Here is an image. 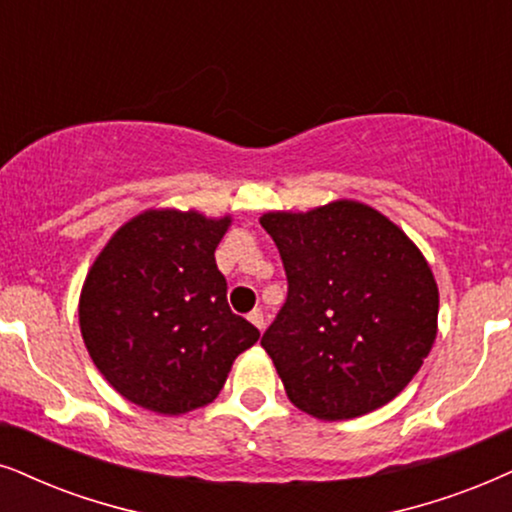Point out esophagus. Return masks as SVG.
<instances>
[{"label": "esophagus", "mask_w": 512, "mask_h": 512, "mask_svg": "<svg viewBox=\"0 0 512 512\" xmlns=\"http://www.w3.org/2000/svg\"><path fill=\"white\" fill-rule=\"evenodd\" d=\"M248 321L255 328H260V331H264V314L260 312V309H252V312L248 314Z\"/></svg>", "instance_id": "1"}]
</instances>
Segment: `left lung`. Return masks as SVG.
Returning a JSON list of instances; mask_svg holds the SVG:
<instances>
[{"instance_id": "1", "label": "left lung", "mask_w": 512, "mask_h": 512, "mask_svg": "<svg viewBox=\"0 0 512 512\" xmlns=\"http://www.w3.org/2000/svg\"><path fill=\"white\" fill-rule=\"evenodd\" d=\"M288 300L262 335L288 399L321 420L371 413L411 383L437 338L439 290L418 245L359 200L264 212Z\"/></svg>"}]
</instances>
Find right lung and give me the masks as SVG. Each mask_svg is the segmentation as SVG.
Instances as JSON below:
<instances>
[{"instance_id": "right-lung-1", "label": "right lung", "mask_w": 512, "mask_h": 512, "mask_svg": "<svg viewBox=\"0 0 512 512\" xmlns=\"http://www.w3.org/2000/svg\"><path fill=\"white\" fill-rule=\"evenodd\" d=\"M231 215L151 208L120 226L82 283L80 333L115 392L160 416L217 399L260 331L226 302L215 250Z\"/></svg>"}]
</instances>
